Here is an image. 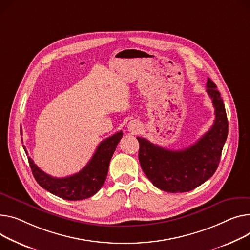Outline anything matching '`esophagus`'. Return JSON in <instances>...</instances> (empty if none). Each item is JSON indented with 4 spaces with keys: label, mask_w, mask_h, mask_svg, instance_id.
Here are the masks:
<instances>
[{
    "label": "esophagus",
    "mask_w": 250,
    "mask_h": 250,
    "mask_svg": "<svg viewBox=\"0 0 250 250\" xmlns=\"http://www.w3.org/2000/svg\"><path fill=\"white\" fill-rule=\"evenodd\" d=\"M137 125H137L136 123H129V125H128V129H129V130H135V129L138 128Z\"/></svg>",
    "instance_id": "34e87169"
}]
</instances>
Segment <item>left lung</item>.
I'll return each instance as SVG.
<instances>
[{"label": "left lung", "instance_id": "obj_1", "mask_svg": "<svg viewBox=\"0 0 250 250\" xmlns=\"http://www.w3.org/2000/svg\"><path fill=\"white\" fill-rule=\"evenodd\" d=\"M206 91L215 108L211 128L195 144L181 151H172L138 137L141 167L157 188L183 193L202 185L217 170L228 135V121L223 99L215 83L208 78Z\"/></svg>", "mask_w": 250, "mask_h": 250}]
</instances>
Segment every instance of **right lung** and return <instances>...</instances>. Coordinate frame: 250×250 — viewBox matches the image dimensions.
I'll return each mask as SVG.
<instances>
[{
  "mask_svg": "<svg viewBox=\"0 0 250 250\" xmlns=\"http://www.w3.org/2000/svg\"><path fill=\"white\" fill-rule=\"evenodd\" d=\"M122 138L123 131H119L103 141L84 168L65 178H55L46 174L28 157L33 176L42 188L64 200L77 201L89 198L101 190L104 184L110 159ZM23 147L27 154L26 147L24 146Z\"/></svg>",
  "mask_w": 250,
  "mask_h": 250,
  "instance_id": "add662e5",
  "label": "right lung"
}]
</instances>
